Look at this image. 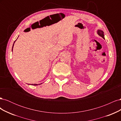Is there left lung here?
Returning <instances> with one entry per match:
<instances>
[{"mask_svg":"<svg viewBox=\"0 0 121 121\" xmlns=\"http://www.w3.org/2000/svg\"><path fill=\"white\" fill-rule=\"evenodd\" d=\"M97 34L99 35L100 36H101V37L103 38L104 39V32L100 30H97Z\"/></svg>","mask_w":121,"mask_h":121,"instance_id":"left-lung-1","label":"left lung"}]
</instances>
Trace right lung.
I'll return each mask as SVG.
<instances>
[{"mask_svg": "<svg viewBox=\"0 0 121 121\" xmlns=\"http://www.w3.org/2000/svg\"><path fill=\"white\" fill-rule=\"evenodd\" d=\"M16 40H15V41H14V43H13V47H12V52H13V45H14V42H16ZM42 84V83H41ZM29 84V85H30V84ZM40 84H32V85H35V86H37V85H40Z\"/></svg>", "mask_w": 121, "mask_h": 121, "instance_id": "obj_1", "label": "right lung"}]
</instances>
